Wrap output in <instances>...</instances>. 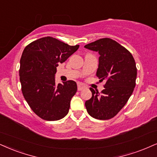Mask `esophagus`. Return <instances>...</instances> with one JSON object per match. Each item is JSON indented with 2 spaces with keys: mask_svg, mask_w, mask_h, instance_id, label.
<instances>
[{
  "mask_svg": "<svg viewBox=\"0 0 157 157\" xmlns=\"http://www.w3.org/2000/svg\"><path fill=\"white\" fill-rule=\"evenodd\" d=\"M85 88H86V86H85L84 84H78V91H82L83 90H84Z\"/></svg>",
  "mask_w": 157,
  "mask_h": 157,
  "instance_id": "34e87169",
  "label": "esophagus"
}]
</instances>
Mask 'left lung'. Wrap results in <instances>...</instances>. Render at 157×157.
Here are the masks:
<instances>
[{"label":"left lung","instance_id":"obj_1","mask_svg":"<svg viewBox=\"0 0 157 157\" xmlns=\"http://www.w3.org/2000/svg\"><path fill=\"white\" fill-rule=\"evenodd\" d=\"M98 52L99 65L97 76L105 80L101 93L92 88V96L85 102L86 111L92 117L106 120L115 117L132 95L137 77L136 64L132 54L111 38H101L84 46Z\"/></svg>","mask_w":157,"mask_h":157}]
</instances>
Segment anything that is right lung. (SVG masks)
I'll return each mask as SVG.
<instances>
[{"label":"right lung","instance_id":"right-lung-1","mask_svg":"<svg viewBox=\"0 0 157 157\" xmlns=\"http://www.w3.org/2000/svg\"><path fill=\"white\" fill-rule=\"evenodd\" d=\"M78 47L47 36L25 48L19 71L22 92L31 109L41 119L57 121L68 113L77 84L71 80L56 84L55 74L59 64L63 63Z\"/></svg>","mask_w":157,"mask_h":157}]
</instances>
